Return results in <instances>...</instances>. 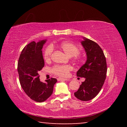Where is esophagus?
<instances>
[{
  "label": "esophagus",
  "instance_id": "esophagus-1",
  "mask_svg": "<svg viewBox=\"0 0 127 127\" xmlns=\"http://www.w3.org/2000/svg\"><path fill=\"white\" fill-rule=\"evenodd\" d=\"M58 81H69V79H66V78H58L57 79Z\"/></svg>",
  "mask_w": 127,
  "mask_h": 127
}]
</instances>
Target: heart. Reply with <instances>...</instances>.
I'll list each match as a JSON object with an SVG mask.
<instances>
[{"mask_svg": "<svg viewBox=\"0 0 127 127\" xmlns=\"http://www.w3.org/2000/svg\"><path fill=\"white\" fill-rule=\"evenodd\" d=\"M59 47L69 57H75L77 61H79V58L77 55L79 54V48L76 45L70 42H63L59 44ZM53 51L52 46L49 45L45 49L44 53V58L46 61H49L51 59ZM72 70V67L69 65H57L53 66L51 69V72L57 76L61 77H68L69 72Z\"/></svg>", "mask_w": 127, "mask_h": 127, "instance_id": "1", "label": "heart"}]
</instances>
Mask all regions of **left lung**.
Here are the masks:
<instances>
[{"label": "left lung", "mask_w": 127, "mask_h": 127, "mask_svg": "<svg viewBox=\"0 0 127 127\" xmlns=\"http://www.w3.org/2000/svg\"><path fill=\"white\" fill-rule=\"evenodd\" d=\"M83 38L81 44L86 53L87 61L77 71V76L84 77L85 81L74 94L78 99L87 101L94 98L101 89L106 79L107 64L100 46L93 41Z\"/></svg>", "instance_id": "left-lung-1"}]
</instances>
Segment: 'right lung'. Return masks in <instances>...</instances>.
I'll return each instance as SVG.
<instances>
[{
	"mask_svg": "<svg viewBox=\"0 0 127 127\" xmlns=\"http://www.w3.org/2000/svg\"><path fill=\"white\" fill-rule=\"evenodd\" d=\"M46 41H32L26 46L21 53L17 68L21 87L29 97L38 102L50 97L57 82L54 78L46 82L40 81L38 72L44 66L42 49Z\"/></svg>",
	"mask_w": 127,
	"mask_h": 127,
	"instance_id": "add662e5",
	"label": "right lung"
}]
</instances>
